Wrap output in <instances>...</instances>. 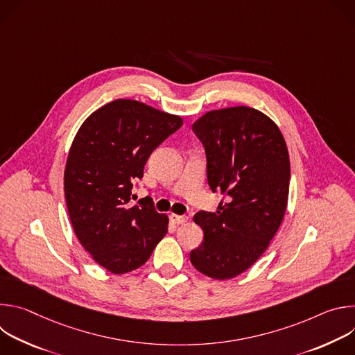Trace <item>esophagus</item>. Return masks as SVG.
<instances>
[{"instance_id":"34e87169","label":"esophagus","mask_w":355,"mask_h":355,"mask_svg":"<svg viewBox=\"0 0 355 355\" xmlns=\"http://www.w3.org/2000/svg\"><path fill=\"white\" fill-rule=\"evenodd\" d=\"M170 219L175 225H184L188 220V218L185 215H174V214L170 216Z\"/></svg>"}]
</instances>
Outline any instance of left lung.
Returning a JSON list of instances; mask_svg holds the SVG:
<instances>
[{
  "label": "left lung",
  "instance_id": "left-lung-1",
  "mask_svg": "<svg viewBox=\"0 0 355 355\" xmlns=\"http://www.w3.org/2000/svg\"><path fill=\"white\" fill-rule=\"evenodd\" d=\"M192 130L205 147L208 184L225 202L220 200L216 214H195L204 240L189 259L199 272L229 279L261 257L284 219L288 148L278 126L248 107L211 111Z\"/></svg>",
  "mask_w": 355,
  "mask_h": 355
}]
</instances>
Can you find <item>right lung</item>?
<instances>
[{
	"instance_id": "add662e5",
	"label": "right lung",
	"mask_w": 355,
	"mask_h": 355,
	"mask_svg": "<svg viewBox=\"0 0 355 355\" xmlns=\"http://www.w3.org/2000/svg\"><path fill=\"white\" fill-rule=\"evenodd\" d=\"M182 119L132 99L91 114L77 132L64 171V195L76 236L112 274L141 267L166 236L168 219L146 196L132 207L133 182L143 178L153 150Z\"/></svg>"
}]
</instances>
